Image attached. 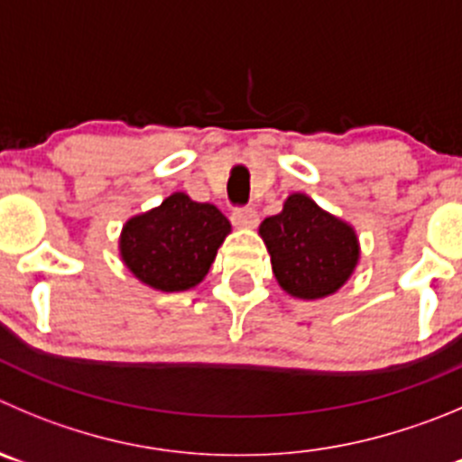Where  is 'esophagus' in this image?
<instances>
[{
  "instance_id": "obj_1",
  "label": "esophagus",
  "mask_w": 462,
  "mask_h": 462,
  "mask_svg": "<svg viewBox=\"0 0 462 462\" xmlns=\"http://www.w3.org/2000/svg\"><path fill=\"white\" fill-rule=\"evenodd\" d=\"M232 223L236 227H255L260 223V217H257V211L251 209V207H239V209L232 211Z\"/></svg>"
}]
</instances>
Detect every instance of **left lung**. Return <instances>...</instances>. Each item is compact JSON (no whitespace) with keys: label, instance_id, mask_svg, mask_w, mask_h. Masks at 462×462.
Here are the masks:
<instances>
[{"label":"left lung","instance_id":"obj_1","mask_svg":"<svg viewBox=\"0 0 462 462\" xmlns=\"http://www.w3.org/2000/svg\"><path fill=\"white\" fill-rule=\"evenodd\" d=\"M260 236L275 280L294 299L317 300L335 294L360 260L356 230L305 193H291L280 214L264 218Z\"/></svg>","mask_w":462,"mask_h":462}]
</instances>
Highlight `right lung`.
<instances>
[{
	"mask_svg": "<svg viewBox=\"0 0 462 462\" xmlns=\"http://www.w3.org/2000/svg\"><path fill=\"white\" fill-rule=\"evenodd\" d=\"M230 230L217 207L178 191L125 223L120 257L152 290L187 291L202 282Z\"/></svg>",
	"mask_w": 462,
	"mask_h": 462,
	"instance_id": "obj_1",
	"label": "right lung"
}]
</instances>
